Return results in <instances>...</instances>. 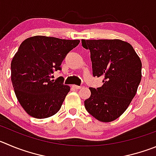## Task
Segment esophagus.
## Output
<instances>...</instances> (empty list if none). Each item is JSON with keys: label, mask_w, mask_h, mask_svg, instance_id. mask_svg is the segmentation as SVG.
I'll use <instances>...</instances> for the list:
<instances>
[{"label": "esophagus", "mask_w": 156, "mask_h": 156, "mask_svg": "<svg viewBox=\"0 0 156 156\" xmlns=\"http://www.w3.org/2000/svg\"><path fill=\"white\" fill-rule=\"evenodd\" d=\"M72 88H73L74 89L78 90V89H80V88H81V86H78V85H72Z\"/></svg>", "instance_id": "1"}]
</instances>
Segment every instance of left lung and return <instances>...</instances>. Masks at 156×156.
<instances>
[{
  "instance_id": "left-lung-1",
  "label": "left lung",
  "mask_w": 156,
  "mask_h": 156,
  "mask_svg": "<svg viewBox=\"0 0 156 156\" xmlns=\"http://www.w3.org/2000/svg\"><path fill=\"white\" fill-rule=\"evenodd\" d=\"M91 54L93 76L103 78L100 88H89L85 101L90 115L102 122L120 117L137 92L142 79V62L132 45L119 39L81 40Z\"/></svg>"
}]
</instances>
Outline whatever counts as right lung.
Here are the masks:
<instances>
[{
  "mask_svg": "<svg viewBox=\"0 0 156 156\" xmlns=\"http://www.w3.org/2000/svg\"><path fill=\"white\" fill-rule=\"evenodd\" d=\"M79 42L38 35L21 44L11 61V81L19 103L29 115L46 119L59 111L70 87L51 78L54 71L62 70L67 54Z\"/></svg>",
  "mask_w": 156,
  "mask_h": 156,
  "instance_id": "1",
  "label": "right lung"
}]
</instances>
